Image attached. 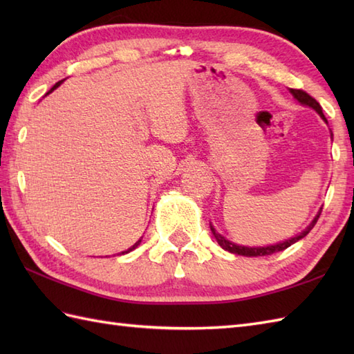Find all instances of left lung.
Wrapping results in <instances>:
<instances>
[{
	"instance_id": "left-lung-1",
	"label": "left lung",
	"mask_w": 354,
	"mask_h": 354,
	"mask_svg": "<svg viewBox=\"0 0 354 354\" xmlns=\"http://www.w3.org/2000/svg\"><path fill=\"white\" fill-rule=\"evenodd\" d=\"M289 93L293 95V99H295L299 104H303V106L312 108V109H313L315 112H317V114L327 123V118H326V115H324V112H322L321 104H319L317 100H315L312 95L304 93L303 89H292V88H289ZM330 135H332V138H333L332 131H330ZM321 209H322V208H321ZM321 209L318 212V214L313 217V221L309 223V227H307L304 231L299 232V234H295L293 237H290L289 240H284V242L275 243V245H268V246H243V245H237V243H234V242H231V240L225 239L222 234H219V232L216 231V228L213 227L212 223H209V230H212L213 236H214V239L217 240V243L221 245V248H223L225 251H228V252H231V254L245 255V257H259V255H270V254L278 252V251H284L286 248H289L290 245L297 243L298 240H301L303 237H306L307 234H309L310 230L315 227V223H317V221L319 219Z\"/></svg>"
}]
</instances>
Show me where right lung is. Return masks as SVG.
Listing matches in <instances>:
<instances>
[{"label": "right lung", "instance_id": "add662e5", "mask_svg": "<svg viewBox=\"0 0 354 354\" xmlns=\"http://www.w3.org/2000/svg\"><path fill=\"white\" fill-rule=\"evenodd\" d=\"M61 84H64V80H59V82H57V84H56L55 86H53V88L50 89V91H48L47 94H45V95H48L50 93H53V91H55V89H56L57 86H61ZM141 239H142V237H141ZM141 239H140V240H137V243H133V245H132V246L129 248V250H126V251H123L122 254H127V252H131V251H133V250H135V248H137V246H138V245L141 243Z\"/></svg>", "mask_w": 354, "mask_h": 354}]
</instances>
